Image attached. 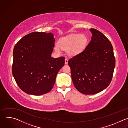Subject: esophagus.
Returning <instances> with one entry per match:
<instances>
[{"mask_svg":"<svg viewBox=\"0 0 128 128\" xmlns=\"http://www.w3.org/2000/svg\"><path fill=\"white\" fill-rule=\"evenodd\" d=\"M64 63H65L66 64H68V60L67 58H66V59H65V62H64Z\"/></svg>","mask_w":128,"mask_h":128,"instance_id":"34e87169","label":"esophagus"}]
</instances>
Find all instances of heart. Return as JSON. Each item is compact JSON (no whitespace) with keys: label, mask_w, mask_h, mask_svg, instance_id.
I'll use <instances>...</instances> for the list:
<instances>
[{"label":"heart","mask_w":128,"mask_h":128,"mask_svg":"<svg viewBox=\"0 0 128 128\" xmlns=\"http://www.w3.org/2000/svg\"><path fill=\"white\" fill-rule=\"evenodd\" d=\"M87 42V38L85 36L81 34H74L60 39V45L56 44L55 48L58 52H60L61 48L68 50L70 55L74 56L82 52Z\"/></svg>","instance_id":"1"}]
</instances>
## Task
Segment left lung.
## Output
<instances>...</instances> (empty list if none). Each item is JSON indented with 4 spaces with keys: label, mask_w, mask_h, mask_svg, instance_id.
I'll return each mask as SVG.
<instances>
[{
    "label": "left lung",
    "mask_w": 128,
    "mask_h": 128,
    "mask_svg": "<svg viewBox=\"0 0 128 128\" xmlns=\"http://www.w3.org/2000/svg\"><path fill=\"white\" fill-rule=\"evenodd\" d=\"M91 40L85 49L68 61L73 84L86 95L98 93L110 84L116 65L110 41L100 31L91 28Z\"/></svg>",
    "instance_id": "1"
}]
</instances>
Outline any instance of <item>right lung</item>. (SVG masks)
<instances>
[{
	"mask_svg": "<svg viewBox=\"0 0 128 128\" xmlns=\"http://www.w3.org/2000/svg\"><path fill=\"white\" fill-rule=\"evenodd\" d=\"M54 36L51 33L34 32L23 37L15 45L12 73L24 92L41 95L53 88L65 62L64 57L51 56L54 47Z\"/></svg>",
	"mask_w": 128,
	"mask_h": 128,
	"instance_id": "obj_1",
	"label": "right lung"
}]
</instances>
